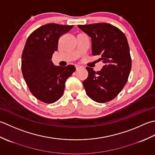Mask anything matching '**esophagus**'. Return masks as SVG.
Returning a JSON list of instances; mask_svg holds the SVG:
<instances>
[{"label":"esophagus","mask_w":155,"mask_h":155,"mask_svg":"<svg viewBox=\"0 0 155 155\" xmlns=\"http://www.w3.org/2000/svg\"><path fill=\"white\" fill-rule=\"evenodd\" d=\"M81 67V66H80V65H75V68H76V69H79V68H80Z\"/></svg>","instance_id":"obj_1"}]
</instances>
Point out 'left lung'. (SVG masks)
Masks as SVG:
<instances>
[{"label":"left lung","instance_id":"obj_1","mask_svg":"<svg viewBox=\"0 0 155 155\" xmlns=\"http://www.w3.org/2000/svg\"><path fill=\"white\" fill-rule=\"evenodd\" d=\"M91 37V53L101 55L104 65L95 71L87 67L88 76L83 81L87 95L98 103L113 100L124 87L132 61L130 48L124 33L111 24L102 23L78 25Z\"/></svg>","mask_w":155,"mask_h":155}]
</instances>
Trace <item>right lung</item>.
<instances>
[{
    "label": "right lung",
    "mask_w": 155,
    "mask_h": 155,
    "mask_svg": "<svg viewBox=\"0 0 155 155\" xmlns=\"http://www.w3.org/2000/svg\"><path fill=\"white\" fill-rule=\"evenodd\" d=\"M73 27L47 24L27 38L22 53V73L31 92L43 102L51 104L58 100L64 94L66 80L75 71L73 65L55 66L51 61L59 37Z\"/></svg>",
    "instance_id": "1"
}]
</instances>
